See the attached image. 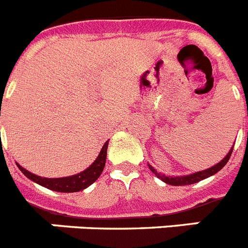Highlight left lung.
Here are the masks:
<instances>
[{
    "instance_id": "1",
    "label": "left lung",
    "mask_w": 248,
    "mask_h": 248,
    "mask_svg": "<svg viewBox=\"0 0 248 248\" xmlns=\"http://www.w3.org/2000/svg\"><path fill=\"white\" fill-rule=\"evenodd\" d=\"M232 150H233V147L231 148V150L228 152L227 155L223 158V159L221 160L219 163H217L216 166L211 167V168L208 169H204V170H201V172H197V173H193V174H188V175H181V177H167L166 174H162V173H159L156 169H154L153 167L150 166V164H148L149 166V169L152 170V172L154 173V174L158 177L159 179H162L164 183H167V185H170V186H188V185H193V183H197V182L200 181H203V179L208 178V177H211V175L216 174L217 172H219L223 167L227 164L228 159L231 158V154H232Z\"/></svg>"
}]
</instances>
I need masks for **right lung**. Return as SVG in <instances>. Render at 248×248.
<instances>
[{"instance_id": "obj_1", "label": "right lung", "mask_w": 248, "mask_h": 248, "mask_svg": "<svg viewBox=\"0 0 248 248\" xmlns=\"http://www.w3.org/2000/svg\"><path fill=\"white\" fill-rule=\"evenodd\" d=\"M108 144H109V140L105 141V144L101 148L98 158L84 172L78 173L75 175H70V177H65V178H44V177H40V175L32 174L31 172L22 168L17 163L16 164H17L18 169H20L23 174L26 175L27 178L33 181L37 185L42 186V187L52 189L55 192H62V193L80 192V190L85 189L89 186L93 185L100 177L104 167H105V162H107Z\"/></svg>"}]
</instances>
